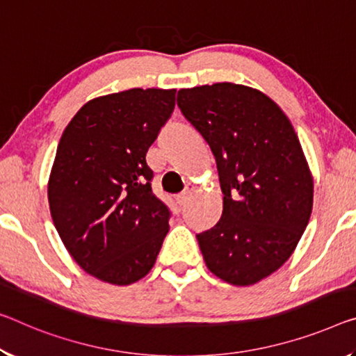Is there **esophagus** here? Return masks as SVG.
Here are the masks:
<instances>
[{
	"instance_id": "obj_1",
	"label": "esophagus",
	"mask_w": 356,
	"mask_h": 356,
	"mask_svg": "<svg viewBox=\"0 0 356 356\" xmlns=\"http://www.w3.org/2000/svg\"><path fill=\"white\" fill-rule=\"evenodd\" d=\"M193 191H195V188L191 187V185H190V187L185 188V190L182 191V193L177 195V202H179V204H180V206H184L185 202H187V201L190 200V196L193 195Z\"/></svg>"
}]
</instances>
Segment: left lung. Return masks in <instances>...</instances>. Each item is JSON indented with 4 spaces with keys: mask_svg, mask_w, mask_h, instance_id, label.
<instances>
[{
    "mask_svg": "<svg viewBox=\"0 0 356 356\" xmlns=\"http://www.w3.org/2000/svg\"><path fill=\"white\" fill-rule=\"evenodd\" d=\"M177 104L211 145L223 191L216 227L196 236L206 266L249 286L295 252L314 206V177L285 112L231 82L182 88Z\"/></svg>",
    "mask_w": 356,
    "mask_h": 356,
    "instance_id": "left-lung-1",
    "label": "left lung"
}]
</instances>
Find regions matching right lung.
Segmentation results:
<instances>
[{
  "mask_svg": "<svg viewBox=\"0 0 356 356\" xmlns=\"http://www.w3.org/2000/svg\"><path fill=\"white\" fill-rule=\"evenodd\" d=\"M174 104L176 88L104 95L61 134L47 184L50 216L74 261L107 284L145 277L169 231L145 155Z\"/></svg>",
  "mask_w": 356,
  "mask_h": 356,
  "instance_id": "1",
  "label": "right lung"
}]
</instances>
